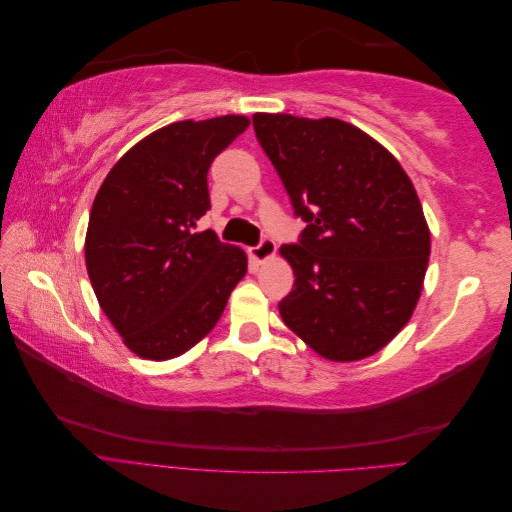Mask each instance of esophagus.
I'll use <instances>...</instances> for the list:
<instances>
[{
  "label": "esophagus",
  "instance_id": "1",
  "mask_svg": "<svg viewBox=\"0 0 512 512\" xmlns=\"http://www.w3.org/2000/svg\"><path fill=\"white\" fill-rule=\"evenodd\" d=\"M275 250H277L275 241L269 239V237H265V239H260L258 245L250 247V256H252L256 262H265V260H269V258L275 254Z\"/></svg>",
  "mask_w": 512,
  "mask_h": 512
}]
</instances>
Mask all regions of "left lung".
I'll return each instance as SVG.
<instances>
[{
  "mask_svg": "<svg viewBox=\"0 0 512 512\" xmlns=\"http://www.w3.org/2000/svg\"><path fill=\"white\" fill-rule=\"evenodd\" d=\"M260 147L307 222L280 254L294 288L280 301L290 331L329 361L376 354L421 297L429 228L406 170L342 119L256 113Z\"/></svg>",
  "mask_w": 512,
  "mask_h": 512,
  "instance_id": "8db88e82",
  "label": "left lung"
}]
</instances>
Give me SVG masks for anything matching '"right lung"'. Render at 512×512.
<instances>
[{"mask_svg":"<svg viewBox=\"0 0 512 512\" xmlns=\"http://www.w3.org/2000/svg\"><path fill=\"white\" fill-rule=\"evenodd\" d=\"M247 126L243 115L170 123L136 143L100 185L87 273L102 312L143 359H175L196 346L243 280L245 252L194 228L211 209V162Z\"/></svg>","mask_w":512,"mask_h":512,"instance_id":"obj_1","label":"right lung"}]
</instances>
